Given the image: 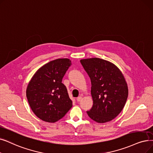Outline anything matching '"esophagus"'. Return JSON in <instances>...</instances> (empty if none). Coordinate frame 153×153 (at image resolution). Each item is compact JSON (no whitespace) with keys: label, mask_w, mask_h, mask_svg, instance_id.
I'll return each mask as SVG.
<instances>
[{"label":"esophagus","mask_w":153,"mask_h":153,"mask_svg":"<svg viewBox=\"0 0 153 153\" xmlns=\"http://www.w3.org/2000/svg\"><path fill=\"white\" fill-rule=\"evenodd\" d=\"M81 100H82V97H81V96H79V97L77 98V102H80Z\"/></svg>","instance_id":"obj_1"}]
</instances>
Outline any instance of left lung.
I'll list each match as a JSON object with an SVG mask.
<instances>
[{
	"label": "left lung",
	"instance_id": "8db88e82",
	"mask_svg": "<svg viewBox=\"0 0 153 153\" xmlns=\"http://www.w3.org/2000/svg\"><path fill=\"white\" fill-rule=\"evenodd\" d=\"M91 81L92 108L89 117L99 123L112 121L122 111L128 96V84L114 64L99 58L81 59Z\"/></svg>",
	"mask_w": 153,
	"mask_h": 153
}]
</instances>
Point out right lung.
<instances>
[{
	"label": "right lung",
	"instance_id": "right-lung-1",
	"mask_svg": "<svg viewBox=\"0 0 153 153\" xmlns=\"http://www.w3.org/2000/svg\"><path fill=\"white\" fill-rule=\"evenodd\" d=\"M71 65L69 59H57L39 68L26 89L30 107L41 120L55 123L72 106L67 88L62 80Z\"/></svg>",
	"mask_w": 153,
	"mask_h": 153
}]
</instances>
